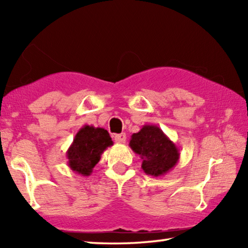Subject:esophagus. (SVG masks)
<instances>
[{
  "label": "esophagus",
  "instance_id": "1",
  "mask_svg": "<svg viewBox=\"0 0 248 248\" xmlns=\"http://www.w3.org/2000/svg\"><path fill=\"white\" fill-rule=\"evenodd\" d=\"M114 139L117 142V143H124L125 141V134L124 133H120V134H115Z\"/></svg>",
  "mask_w": 248,
  "mask_h": 248
}]
</instances>
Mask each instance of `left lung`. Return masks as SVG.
<instances>
[{"label":"left lung","instance_id":"left-lung-1","mask_svg":"<svg viewBox=\"0 0 248 248\" xmlns=\"http://www.w3.org/2000/svg\"><path fill=\"white\" fill-rule=\"evenodd\" d=\"M129 146L140 155L142 170L146 175L159 177L175 167L179 159V150L157 125L144 124L133 133Z\"/></svg>","mask_w":248,"mask_h":248}]
</instances>
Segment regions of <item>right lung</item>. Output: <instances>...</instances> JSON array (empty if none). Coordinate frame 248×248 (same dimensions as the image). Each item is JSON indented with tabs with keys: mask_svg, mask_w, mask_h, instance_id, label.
Here are the masks:
<instances>
[{
	"mask_svg": "<svg viewBox=\"0 0 248 248\" xmlns=\"http://www.w3.org/2000/svg\"><path fill=\"white\" fill-rule=\"evenodd\" d=\"M114 144L107 130L85 124L75 134L72 144L66 151L68 165L75 173L90 176L100 155Z\"/></svg>",
	"mask_w": 248,
	"mask_h": 248,
	"instance_id": "right-lung-1",
	"label": "right lung"
}]
</instances>
